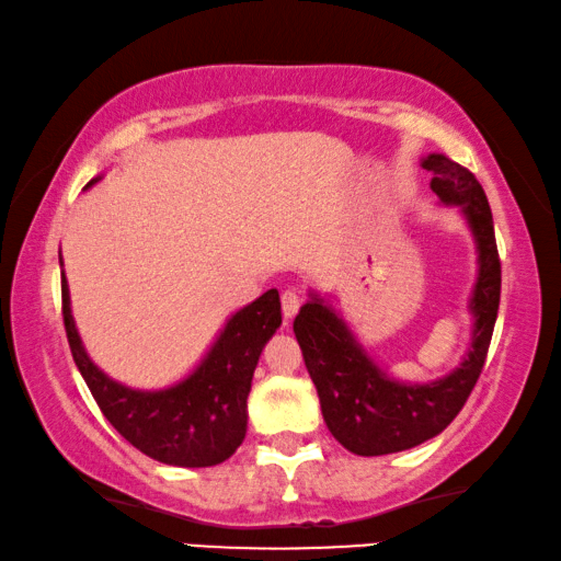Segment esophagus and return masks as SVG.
<instances>
[{"mask_svg": "<svg viewBox=\"0 0 561 561\" xmlns=\"http://www.w3.org/2000/svg\"><path fill=\"white\" fill-rule=\"evenodd\" d=\"M301 307V295L297 289H284L282 291V312H284V319H291Z\"/></svg>", "mask_w": 561, "mask_h": 561, "instance_id": "obj_1", "label": "esophagus"}]
</instances>
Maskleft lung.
Wrapping results in <instances>:
<instances>
[{"mask_svg":"<svg viewBox=\"0 0 561 561\" xmlns=\"http://www.w3.org/2000/svg\"><path fill=\"white\" fill-rule=\"evenodd\" d=\"M432 172V192L457 204L472 227L479 249V277L472 297L474 336L467 359L432 385H399L364 354L350 329L322 299L307 301L295 319L324 422L344 449L359 457L392 455L437 437L472 394L492 342L502 291V262L486 194L467 167L444 154L422 162Z\"/></svg>","mask_w":561,"mask_h":561,"instance_id":"1","label":"left lung"}]
</instances>
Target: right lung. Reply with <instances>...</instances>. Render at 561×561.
<instances>
[{
    "label": "right lung",
    "instance_id": "1",
    "mask_svg": "<svg viewBox=\"0 0 561 561\" xmlns=\"http://www.w3.org/2000/svg\"><path fill=\"white\" fill-rule=\"evenodd\" d=\"M92 180L89 184H94ZM61 317L79 371L102 414L141 455L172 467H215L247 434V397L262 346L282 324L279 291L270 289L229 319L194 375L162 392H139L100 371L87 357L69 312L61 274Z\"/></svg>",
    "mask_w": 561,
    "mask_h": 561
}]
</instances>
